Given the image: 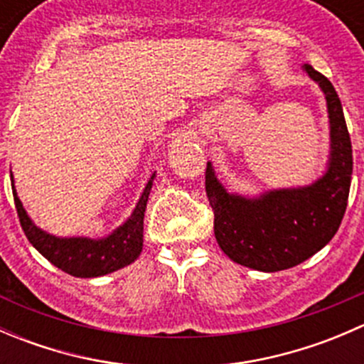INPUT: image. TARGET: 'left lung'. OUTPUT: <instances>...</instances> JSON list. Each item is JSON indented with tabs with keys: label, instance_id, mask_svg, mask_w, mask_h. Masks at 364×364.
<instances>
[{
	"label": "left lung",
	"instance_id": "obj_1",
	"mask_svg": "<svg viewBox=\"0 0 364 364\" xmlns=\"http://www.w3.org/2000/svg\"><path fill=\"white\" fill-rule=\"evenodd\" d=\"M303 72L318 84L328 105L329 155L322 176L310 185L250 197L230 193L216 178L211 161L205 168V193L215 211L220 248L234 262L264 273L294 267L322 250L347 209L352 146L341 102L333 84L311 65H303Z\"/></svg>",
	"mask_w": 364,
	"mask_h": 364
}]
</instances>
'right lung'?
Masks as SVG:
<instances>
[{"label":"right lung","mask_w":364,"mask_h":364,"mask_svg":"<svg viewBox=\"0 0 364 364\" xmlns=\"http://www.w3.org/2000/svg\"><path fill=\"white\" fill-rule=\"evenodd\" d=\"M155 178L156 172H153L130 216L119 227H116L109 236L95 240V237L86 236H54V234H49L47 230L35 225V222L26 213L19 196H17L14 174L10 172L17 215H19L21 227H23L29 243L50 264L77 278L104 277V274L114 273V271L137 260V257L142 252V243H144V240H142L144 234L142 232H144L146 204H148V197Z\"/></svg>","instance_id":"right-lung-1"}]
</instances>
